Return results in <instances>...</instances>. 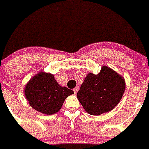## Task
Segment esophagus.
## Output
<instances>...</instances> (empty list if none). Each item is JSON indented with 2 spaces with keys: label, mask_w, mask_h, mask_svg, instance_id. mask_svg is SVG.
<instances>
[{
  "label": "esophagus",
  "mask_w": 149,
  "mask_h": 149,
  "mask_svg": "<svg viewBox=\"0 0 149 149\" xmlns=\"http://www.w3.org/2000/svg\"><path fill=\"white\" fill-rule=\"evenodd\" d=\"M78 89H79L78 87H75V88H74L73 91H74V93H77V91H78Z\"/></svg>",
  "instance_id": "34e87169"
}]
</instances>
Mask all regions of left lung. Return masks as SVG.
I'll return each mask as SVG.
<instances>
[{
    "mask_svg": "<svg viewBox=\"0 0 149 149\" xmlns=\"http://www.w3.org/2000/svg\"><path fill=\"white\" fill-rule=\"evenodd\" d=\"M125 89L123 77L103 66L98 74H88L77 97L88 113L98 116L113 110L120 101Z\"/></svg>",
    "mask_w": 149,
    "mask_h": 149,
    "instance_id": "left-lung-1",
    "label": "left lung"
}]
</instances>
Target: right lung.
Segmentation results:
<instances>
[{
    "mask_svg": "<svg viewBox=\"0 0 149 149\" xmlns=\"http://www.w3.org/2000/svg\"><path fill=\"white\" fill-rule=\"evenodd\" d=\"M24 92L30 106L47 115L58 112L65 98L74 93L72 89L60 86L53 74L43 72L27 83Z\"/></svg>",
    "mask_w": 149,
    "mask_h": 149,
    "instance_id": "1",
    "label": "right lung"
}]
</instances>
